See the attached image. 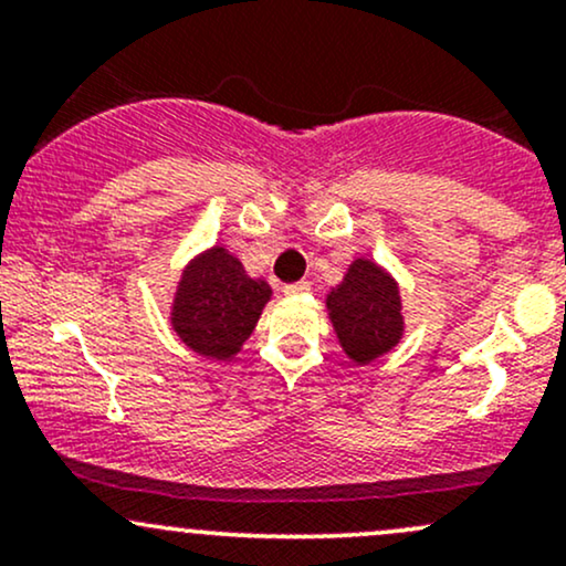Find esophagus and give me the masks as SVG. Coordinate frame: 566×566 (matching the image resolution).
<instances>
[{"instance_id": "34e87169", "label": "esophagus", "mask_w": 566, "mask_h": 566, "mask_svg": "<svg viewBox=\"0 0 566 566\" xmlns=\"http://www.w3.org/2000/svg\"><path fill=\"white\" fill-rule=\"evenodd\" d=\"M308 282H292V284H284V295H303V292H308Z\"/></svg>"}]
</instances>
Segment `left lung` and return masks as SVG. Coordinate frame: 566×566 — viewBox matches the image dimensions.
<instances>
[{
    "label": "left lung",
    "mask_w": 566,
    "mask_h": 566,
    "mask_svg": "<svg viewBox=\"0 0 566 566\" xmlns=\"http://www.w3.org/2000/svg\"><path fill=\"white\" fill-rule=\"evenodd\" d=\"M329 319L348 359L369 365L399 343L401 297L399 287L373 261L350 263L346 279L327 295Z\"/></svg>",
    "instance_id": "left-lung-1"
}]
</instances>
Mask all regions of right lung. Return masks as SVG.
I'll use <instances>...</instances> for the list:
<instances>
[{"instance_id":"right-lung-1","label":"right lung","mask_w":566,"mask_h":566,"mask_svg":"<svg viewBox=\"0 0 566 566\" xmlns=\"http://www.w3.org/2000/svg\"><path fill=\"white\" fill-rule=\"evenodd\" d=\"M269 297L271 287L263 279H250L226 247H212L184 271L172 327L197 354L231 359L255 329Z\"/></svg>"}]
</instances>
